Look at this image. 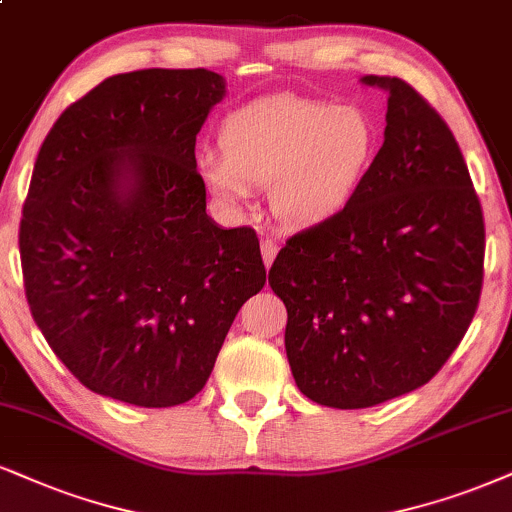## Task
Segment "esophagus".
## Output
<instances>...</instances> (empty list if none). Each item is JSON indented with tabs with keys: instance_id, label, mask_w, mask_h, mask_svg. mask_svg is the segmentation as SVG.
<instances>
[{
	"instance_id": "34e87169",
	"label": "esophagus",
	"mask_w": 512,
	"mask_h": 512,
	"mask_svg": "<svg viewBox=\"0 0 512 512\" xmlns=\"http://www.w3.org/2000/svg\"><path fill=\"white\" fill-rule=\"evenodd\" d=\"M261 254H263V263H266V268L273 266L275 256H277V244L273 239H263L261 242Z\"/></svg>"
}]
</instances>
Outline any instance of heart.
Here are the masks:
<instances>
[{"mask_svg": "<svg viewBox=\"0 0 512 512\" xmlns=\"http://www.w3.org/2000/svg\"><path fill=\"white\" fill-rule=\"evenodd\" d=\"M223 154H204L201 178L237 206L251 187L270 185V206L289 225H315L353 199L380 147V130L361 106L280 92L227 113Z\"/></svg>", "mask_w": 512, "mask_h": 512, "instance_id": "1", "label": "heart"}]
</instances>
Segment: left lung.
<instances>
[{"label":"left lung","mask_w":512,"mask_h":512,"mask_svg":"<svg viewBox=\"0 0 512 512\" xmlns=\"http://www.w3.org/2000/svg\"><path fill=\"white\" fill-rule=\"evenodd\" d=\"M384 144L342 211L287 239L268 282L287 306L296 387L327 408H370L422 387L475 318L484 216L456 137L401 78Z\"/></svg>","instance_id":"1"}]
</instances>
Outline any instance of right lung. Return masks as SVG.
Listing matches in <instances>:
<instances>
[{"label":"right lung","instance_id":"add662e5","mask_svg":"<svg viewBox=\"0 0 512 512\" xmlns=\"http://www.w3.org/2000/svg\"><path fill=\"white\" fill-rule=\"evenodd\" d=\"M223 94L206 68L121 73L44 137L18 227L25 299L94 394L142 408L194 399L266 285L256 232L206 216L194 144Z\"/></svg>","mask_w":512,"mask_h":512}]
</instances>
